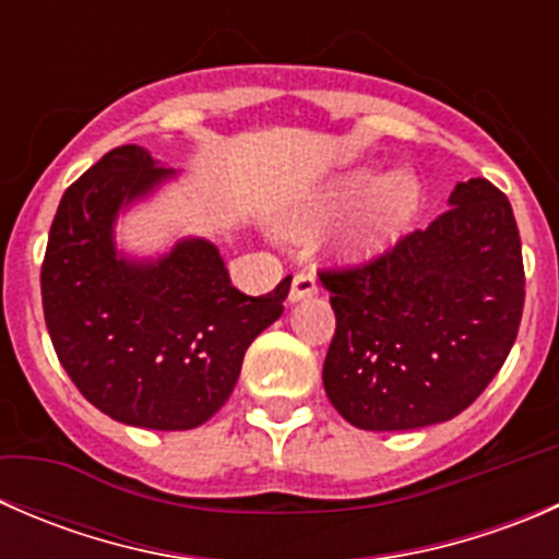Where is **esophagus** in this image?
Wrapping results in <instances>:
<instances>
[{"mask_svg":"<svg viewBox=\"0 0 559 559\" xmlns=\"http://www.w3.org/2000/svg\"><path fill=\"white\" fill-rule=\"evenodd\" d=\"M316 289H319V281H316L313 270H300V273H295V278H292L289 300L292 302L306 300V297L316 295Z\"/></svg>","mask_w":559,"mask_h":559,"instance_id":"34e87169","label":"esophagus"}]
</instances>
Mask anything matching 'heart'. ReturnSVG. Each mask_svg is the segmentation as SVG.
<instances>
[{
	"instance_id": "obj_1",
	"label": "heart",
	"mask_w": 559,
	"mask_h": 559,
	"mask_svg": "<svg viewBox=\"0 0 559 559\" xmlns=\"http://www.w3.org/2000/svg\"><path fill=\"white\" fill-rule=\"evenodd\" d=\"M368 189L370 197L365 200L362 211H359L357 227H354V246L362 251H376V248L386 246L389 240L397 238L416 213V202H419V186L411 178L408 173H392L373 186V175L357 173L352 178H343L341 183L332 186L316 205L308 207L300 218L297 227H311V224L321 222V218L332 216V213L343 211V207L354 205L359 197Z\"/></svg>"
}]
</instances>
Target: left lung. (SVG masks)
Segmentation results:
<instances>
[{
    "instance_id": "obj_1",
    "label": "left lung",
    "mask_w": 559,
    "mask_h": 559,
    "mask_svg": "<svg viewBox=\"0 0 559 559\" xmlns=\"http://www.w3.org/2000/svg\"><path fill=\"white\" fill-rule=\"evenodd\" d=\"M449 205L365 262L319 270L335 311L321 379L359 430H416L462 414L516 341L524 264L509 197L471 178Z\"/></svg>"
}]
</instances>
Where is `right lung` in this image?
<instances>
[{"instance_id": "1", "label": "right lung", "mask_w": 559, "mask_h": 559, "mask_svg": "<svg viewBox=\"0 0 559 559\" xmlns=\"http://www.w3.org/2000/svg\"><path fill=\"white\" fill-rule=\"evenodd\" d=\"M170 173L140 145L107 151L61 197L39 286L56 357L88 403L123 425L194 430L229 400L253 337L284 313L292 275L248 297L205 240L154 264L118 259V207Z\"/></svg>"}]
</instances>
